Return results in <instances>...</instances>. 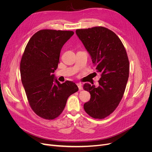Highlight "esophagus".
<instances>
[{"label": "esophagus", "instance_id": "esophagus-1", "mask_svg": "<svg viewBox=\"0 0 152 152\" xmlns=\"http://www.w3.org/2000/svg\"><path fill=\"white\" fill-rule=\"evenodd\" d=\"M77 86L78 87V88L79 90H83V84L81 83H77Z\"/></svg>", "mask_w": 152, "mask_h": 152}]
</instances>
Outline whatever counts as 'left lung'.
<instances>
[{
  "label": "left lung",
  "instance_id": "obj_1",
  "mask_svg": "<svg viewBox=\"0 0 152 152\" xmlns=\"http://www.w3.org/2000/svg\"><path fill=\"white\" fill-rule=\"evenodd\" d=\"M76 33L101 74L98 87L89 83L83 86L91 94L84 109L90 116L103 119L113 112L123 98L129 77L128 57L120 39L106 28L77 29Z\"/></svg>",
  "mask_w": 152,
  "mask_h": 152
}]
</instances>
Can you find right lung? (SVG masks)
I'll return each instance as SVG.
<instances>
[{
    "instance_id": "right-lung-1",
    "label": "right lung",
    "mask_w": 152,
    "mask_h": 152,
    "mask_svg": "<svg viewBox=\"0 0 152 152\" xmlns=\"http://www.w3.org/2000/svg\"><path fill=\"white\" fill-rule=\"evenodd\" d=\"M73 34L71 31L40 30L31 37L23 54L21 82L31 108L44 119L58 117L68 98L78 91L75 83L60 84L53 75L61 48Z\"/></svg>"
}]
</instances>
